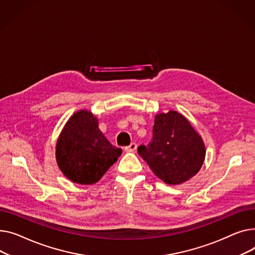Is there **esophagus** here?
Segmentation results:
<instances>
[{
	"label": "esophagus",
	"instance_id": "obj_1",
	"mask_svg": "<svg viewBox=\"0 0 255 255\" xmlns=\"http://www.w3.org/2000/svg\"><path fill=\"white\" fill-rule=\"evenodd\" d=\"M125 150H126L127 152H133V151H136V150H137V144H136V143H130V145H128V146H127V147L125 148Z\"/></svg>",
	"mask_w": 255,
	"mask_h": 255
}]
</instances>
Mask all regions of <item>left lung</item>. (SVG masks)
<instances>
[{"mask_svg":"<svg viewBox=\"0 0 255 255\" xmlns=\"http://www.w3.org/2000/svg\"><path fill=\"white\" fill-rule=\"evenodd\" d=\"M152 130L151 143L139 146L138 153L163 182L181 184L200 171L205 144L183 115L172 110L158 113Z\"/></svg>","mask_w":255,"mask_h":255,"instance_id":"1","label":"left lung"}]
</instances>
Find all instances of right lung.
I'll use <instances>...</instances> for the list:
<instances>
[{
  "label": "right lung",
  "mask_w": 255,
  "mask_h": 255,
  "mask_svg": "<svg viewBox=\"0 0 255 255\" xmlns=\"http://www.w3.org/2000/svg\"><path fill=\"white\" fill-rule=\"evenodd\" d=\"M99 128L98 118L87 110L75 113L59 134L55 156L58 168L74 183H97L122 155Z\"/></svg>",
  "instance_id": "add662e5"
}]
</instances>
